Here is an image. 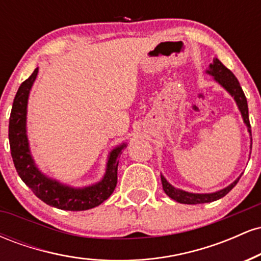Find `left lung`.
<instances>
[{"label": "left lung", "mask_w": 261, "mask_h": 261, "mask_svg": "<svg viewBox=\"0 0 261 261\" xmlns=\"http://www.w3.org/2000/svg\"><path fill=\"white\" fill-rule=\"evenodd\" d=\"M210 74L215 77V80L220 83L221 86L224 87L230 93L232 97H234V99L238 104L239 110H241L242 116H243V120L245 124H247L248 130L251 134L250 130V121H249V113H248V103L247 98H245L243 89H242L241 85H239L238 80L236 79L234 74L232 73V71L228 70V68L224 66L220 60H215L214 64L210 65V70L207 71ZM241 178V176H239ZM239 178L237 179L236 181H233L229 187L222 189V190L217 191V193L214 194H191L187 193V191L179 190V189H175L174 187L169 184L168 181L164 179L163 175H161L162 180V187H163L164 193L168 195L170 199L175 200L176 202L180 203H188V205H196V203H205V202H211L215 201V200L221 199L224 195L229 193L233 188L236 187V184L238 182Z\"/></svg>", "instance_id": "left-lung-1"}]
</instances>
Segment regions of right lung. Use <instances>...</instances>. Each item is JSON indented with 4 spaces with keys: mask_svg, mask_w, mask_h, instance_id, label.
Returning a JSON list of instances; mask_svg holds the SVG:
<instances>
[{
    "mask_svg": "<svg viewBox=\"0 0 261 261\" xmlns=\"http://www.w3.org/2000/svg\"><path fill=\"white\" fill-rule=\"evenodd\" d=\"M37 74L38 68H35L32 76L19 86L11 110L8 139H10L12 160L18 175L31 188L35 196L56 208L66 210V211H85L99 206L112 195L116 187L119 157L125 145H121L120 147L112 151L103 180L92 187L83 189L68 188L41 174L29 153L25 134L27 101Z\"/></svg>",
    "mask_w": 261,
    "mask_h": 261,
    "instance_id": "add662e5",
    "label": "right lung"
}]
</instances>
